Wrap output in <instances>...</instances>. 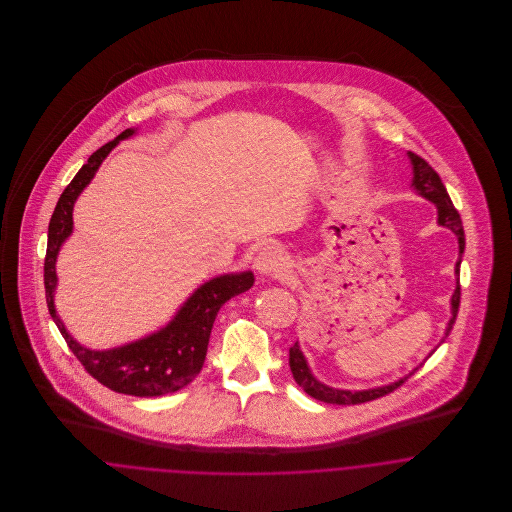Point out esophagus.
<instances>
[{"label": "esophagus", "mask_w": 512, "mask_h": 512, "mask_svg": "<svg viewBox=\"0 0 512 512\" xmlns=\"http://www.w3.org/2000/svg\"><path fill=\"white\" fill-rule=\"evenodd\" d=\"M286 268V256L276 246H266L256 256V270L266 278H282L286 274Z\"/></svg>", "instance_id": "obj_1"}]
</instances>
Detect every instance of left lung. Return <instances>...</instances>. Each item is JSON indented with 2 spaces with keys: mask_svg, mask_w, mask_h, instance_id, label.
<instances>
[{
  "mask_svg": "<svg viewBox=\"0 0 512 512\" xmlns=\"http://www.w3.org/2000/svg\"><path fill=\"white\" fill-rule=\"evenodd\" d=\"M408 155H410L412 165H414V181H412L414 189H416L422 197H426V199H430L432 203H436V207H438L439 224L451 228V230L457 234V240H459V254H463V250H465V232H463L461 217H459L457 209L453 207V203H451V199H449V195H447V191H445V187H443L438 173H436V171L432 169V165H430L426 159H422L420 155H416V153H412V151H410ZM459 264H461V258H459L457 264H455V274H457V276H459ZM459 299H461V288H459V280H457V288H455V293H453V297H451L453 317H451V321H449V325H447V333H445V335H449V331H451V327H453V323H455L457 309H459ZM290 368H292L295 382H297L309 396H313L315 400L327 402V404H363V402H370V400H376V398H380V396H386V394L394 392L398 386H402V384L408 380V376H404L402 380L392 382V384H388V386L370 388V390H359V392L329 388V386L317 382V380L311 376V372H309V368H307V363H305V359H303V355H301L297 343L290 349Z\"/></svg>",
  "mask_w": 512,
  "mask_h": 512,
  "instance_id": "1",
  "label": "left lung"
}]
</instances>
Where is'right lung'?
I'll list each match as a JSON object with an SVG mask.
<instances>
[{
	"mask_svg": "<svg viewBox=\"0 0 512 512\" xmlns=\"http://www.w3.org/2000/svg\"><path fill=\"white\" fill-rule=\"evenodd\" d=\"M134 130L122 132L116 140L96 149L73 181L63 191L49 222V240L45 256V295L53 321L65 337L74 357L84 370L106 388L128 396H163L189 384L205 365L211 329L220 307L234 295L246 292L254 284L252 272L226 274L207 282L193 293L179 309L175 319L161 331L136 343L110 349L90 351L80 347L67 333L53 303L57 286L55 260L61 244L73 232V207L80 191L90 183L102 159L120 140L130 138Z\"/></svg>",
	"mask_w": 512,
	"mask_h": 512,
	"instance_id": "add662e5",
	"label": "right lung"
}]
</instances>
